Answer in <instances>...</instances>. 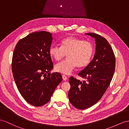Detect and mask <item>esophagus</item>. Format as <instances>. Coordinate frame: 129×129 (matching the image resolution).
Listing matches in <instances>:
<instances>
[{"mask_svg":"<svg viewBox=\"0 0 129 129\" xmlns=\"http://www.w3.org/2000/svg\"><path fill=\"white\" fill-rule=\"evenodd\" d=\"M62 78H63V80H64V81L67 80V77L65 75H62Z\"/></svg>","mask_w":129,"mask_h":129,"instance_id":"obj_1","label":"esophagus"}]
</instances>
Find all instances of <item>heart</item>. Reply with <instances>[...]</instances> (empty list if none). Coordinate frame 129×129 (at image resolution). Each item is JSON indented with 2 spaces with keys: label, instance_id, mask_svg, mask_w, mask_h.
Here are the masks:
<instances>
[{
  "label": "heart",
  "instance_id": "obj_1",
  "mask_svg": "<svg viewBox=\"0 0 129 129\" xmlns=\"http://www.w3.org/2000/svg\"><path fill=\"white\" fill-rule=\"evenodd\" d=\"M61 48L51 46L49 49V55L55 61H59L67 55V59L57 64L55 71L64 74H71L77 67H86L91 60L94 48L91 43L74 37L63 39Z\"/></svg>",
  "mask_w": 129,
  "mask_h": 129
}]
</instances>
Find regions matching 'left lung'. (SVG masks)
<instances>
[{
    "mask_svg": "<svg viewBox=\"0 0 129 129\" xmlns=\"http://www.w3.org/2000/svg\"><path fill=\"white\" fill-rule=\"evenodd\" d=\"M95 39L96 51L92 60L78 74L86 80L73 77L69 80L68 97L71 104L79 109L90 108L102 98L113 77L115 58L111 46L105 38L95 33H86Z\"/></svg>",
    "mask_w": 129,
    "mask_h": 129,
    "instance_id": "obj_1",
    "label": "left lung"
}]
</instances>
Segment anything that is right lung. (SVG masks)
Masks as SVG:
<instances>
[{
	"label": "right lung",
	"mask_w": 129,
	"mask_h": 129,
	"mask_svg": "<svg viewBox=\"0 0 129 129\" xmlns=\"http://www.w3.org/2000/svg\"><path fill=\"white\" fill-rule=\"evenodd\" d=\"M52 34L35 32L18 41L14 51L12 71L17 89L29 104L39 107L48 103L56 87L62 80L54 67L49 49Z\"/></svg>",
	"instance_id": "right-lung-1"
}]
</instances>
